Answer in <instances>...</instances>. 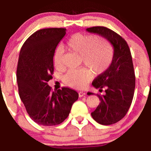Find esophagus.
Returning a JSON list of instances; mask_svg holds the SVG:
<instances>
[{"label": "esophagus", "instance_id": "esophagus-1", "mask_svg": "<svg viewBox=\"0 0 151 151\" xmlns=\"http://www.w3.org/2000/svg\"><path fill=\"white\" fill-rule=\"evenodd\" d=\"M85 96V93L83 92V91H80V92H79V96L80 97H83V96Z\"/></svg>", "mask_w": 151, "mask_h": 151}]
</instances>
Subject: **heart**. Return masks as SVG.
I'll return each mask as SVG.
<instances>
[{"label":"heart","instance_id":"heart-1","mask_svg":"<svg viewBox=\"0 0 151 151\" xmlns=\"http://www.w3.org/2000/svg\"><path fill=\"white\" fill-rule=\"evenodd\" d=\"M66 46L82 54V61L91 67L96 74L104 72L110 66L113 58V47L107 40L96 36L77 33L69 37ZM63 50L58 47L55 50L53 62L55 68L63 67ZM93 73L86 67L69 69L63 77L64 82L73 88L83 89L92 79Z\"/></svg>","mask_w":151,"mask_h":151}]
</instances>
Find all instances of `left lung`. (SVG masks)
Masks as SVG:
<instances>
[{
    "mask_svg": "<svg viewBox=\"0 0 151 151\" xmlns=\"http://www.w3.org/2000/svg\"><path fill=\"white\" fill-rule=\"evenodd\" d=\"M86 30L103 36L113 46L114 55L110 66L92 83L96 88H100L99 91L106 88V93L97 94L101 102L91 112L92 118L97 123L113 124L126 115L134 93L135 74L130 49L123 38L106 27H92Z\"/></svg>",
    "mask_w": 151,
    "mask_h": 151,
    "instance_id": "left-lung-1",
    "label": "left lung"
}]
</instances>
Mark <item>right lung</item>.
<instances>
[{
  "label": "right lung",
  "mask_w": 151,
  "mask_h": 151,
  "mask_svg": "<svg viewBox=\"0 0 151 151\" xmlns=\"http://www.w3.org/2000/svg\"><path fill=\"white\" fill-rule=\"evenodd\" d=\"M65 28L37 30L29 36L19 52L17 68L19 95L29 116L42 126H56L65 121L78 99L68 88L52 91L47 82L52 79L53 55L66 34Z\"/></svg>",
  "instance_id": "1"
}]
</instances>
